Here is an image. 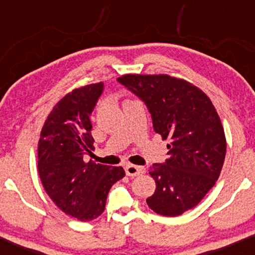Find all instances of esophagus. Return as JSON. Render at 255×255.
<instances>
[{"label": "esophagus", "mask_w": 255, "mask_h": 255, "mask_svg": "<svg viewBox=\"0 0 255 255\" xmlns=\"http://www.w3.org/2000/svg\"><path fill=\"white\" fill-rule=\"evenodd\" d=\"M126 174H127V176H130V177H134V176H137V175H140L142 172V168H140V166H136V165H133V164H129L126 166Z\"/></svg>", "instance_id": "1"}]
</instances>
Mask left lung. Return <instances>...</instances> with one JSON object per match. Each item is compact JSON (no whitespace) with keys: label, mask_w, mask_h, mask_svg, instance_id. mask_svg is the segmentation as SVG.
<instances>
[{"label":"left lung","mask_w":255,"mask_h":255,"mask_svg":"<svg viewBox=\"0 0 255 255\" xmlns=\"http://www.w3.org/2000/svg\"><path fill=\"white\" fill-rule=\"evenodd\" d=\"M119 83L145 102L153 129L168 139L169 158L153 164L156 191L146 199L158 215L176 217L200 203L223 168L227 140L211 99L168 74H126Z\"/></svg>","instance_id":"obj_1"}]
</instances>
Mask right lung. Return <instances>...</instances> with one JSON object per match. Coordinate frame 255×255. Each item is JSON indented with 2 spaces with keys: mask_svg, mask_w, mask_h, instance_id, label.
I'll list each match as a JSON object with an SVG mask.
<instances>
[{
  "mask_svg": "<svg viewBox=\"0 0 255 255\" xmlns=\"http://www.w3.org/2000/svg\"><path fill=\"white\" fill-rule=\"evenodd\" d=\"M102 92L103 83L67 93L48 115L38 141V172L46 194L81 222L103 213L111 186L126 175L121 166L84 162L95 148L90 115Z\"/></svg>",
  "mask_w": 255,
  "mask_h": 255,
  "instance_id": "right-lung-1",
  "label": "right lung"
}]
</instances>
